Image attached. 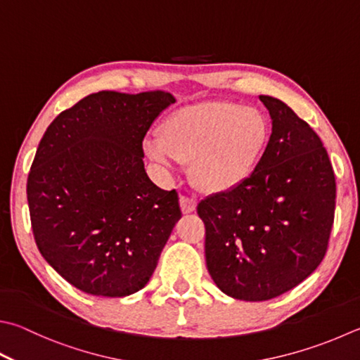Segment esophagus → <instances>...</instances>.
<instances>
[{
    "label": "esophagus",
    "instance_id": "esophagus-1",
    "mask_svg": "<svg viewBox=\"0 0 360 360\" xmlns=\"http://www.w3.org/2000/svg\"><path fill=\"white\" fill-rule=\"evenodd\" d=\"M195 207H198V202H195L194 199H189V198H185V195H181V198H180V208H181L183 214L193 213Z\"/></svg>",
    "mask_w": 360,
    "mask_h": 360
}]
</instances>
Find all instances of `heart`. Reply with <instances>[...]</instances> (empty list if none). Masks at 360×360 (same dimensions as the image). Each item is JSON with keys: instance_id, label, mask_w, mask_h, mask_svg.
Instances as JSON below:
<instances>
[{"instance_id": "b5f03b06", "label": "heart", "mask_w": 360, "mask_h": 360, "mask_svg": "<svg viewBox=\"0 0 360 360\" xmlns=\"http://www.w3.org/2000/svg\"><path fill=\"white\" fill-rule=\"evenodd\" d=\"M157 139L144 152L171 169L191 162L193 185L205 194H224L252 177L269 141V122L254 106L210 100L183 106L161 122Z\"/></svg>"}]
</instances>
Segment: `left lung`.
I'll use <instances>...</instances> for the list:
<instances>
[{"mask_svg":"<svg viewBox=\"0 0 360 360\" xmlns=\"http://www.w3.org/2000/svg\"><path fill=\"white\" fill-rule=\"evenodd\" d=\"M271 136L255 172L199 202L208 273L222 293L268 301L307 279L326 254L335 177L326 148L282 100L259 96Z\"/></svg>","mask_w":360,"mask_h":360,"instance_id":"obj_1","label":"left lung"}]
</instances>
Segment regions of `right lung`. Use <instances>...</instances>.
Instances as JSON below:
<instances>
[{
  "mask_svg": "<svg viewBox=\"0 0 360 360\" xmlns=\"http://www.w3.org/2000/svg\"><path fill=\"white\" fill-rule=\"evenodd\" d=\"M169 92L101 91L54 119L28 175L36 244L87 295L122 297L150 281L181 218L179 195L148 179L142 141Z\"/></svg>",
  "mask_w": 360,
  "mask_h": 360,
  "instance_id": "right-lung-1",
  "label": "right lung"
}]
</instances>
